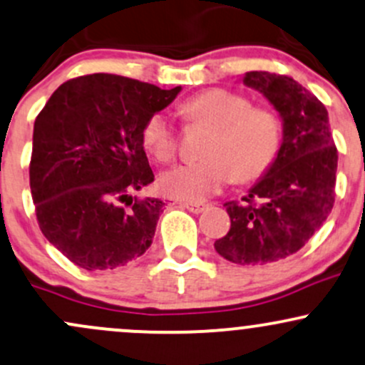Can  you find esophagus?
Masks as SVG:
<instances>
[{"label":"esophagus","instance_id":"esophagus-1","mask_svg":"<svg viewBox=\"0 0 365 365\" xmlns=\"http://www.w3.org/2000/svg\"><path fill=\"white\" fill-rule=\"evenodd\" d=\"M180 206L185 207V210H189L190 213H194V215L202 213V211L207 207L206 204H202V202H180Z\"/></svg>","mask_w":365,"mask_h":365}]
</instances>
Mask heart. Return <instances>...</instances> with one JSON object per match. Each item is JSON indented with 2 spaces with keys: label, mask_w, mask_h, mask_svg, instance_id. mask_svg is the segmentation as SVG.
I'll return each instance as SVG.
<instances>
[{
  "label": "heart",
  "mask_w": 365,
  "mask_h": 365,
  "mask_svg": "<svg viewBox=\"0 0 365 365\" xmlns=\"http://www.w3.org/2000/svg\"><path fill=\"white\" fill-rule=\"evenodd\" d=\"M185 121L211 128L201 161L185 163L163 173L159 185L170 197L201 202L232 180L253 182L267 173L282 145V124L275 112L251 107L250 98L223 88L204 90L180 106ZM143 147L158 161L175 158L178 137L166 112H154L142 128Z\"/></svg>",
  "instance_id": "1"
}]
</instances>
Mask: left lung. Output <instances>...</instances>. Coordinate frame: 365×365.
Wrapping results in <instances>:
<instances>
[{"label":"left lung","instance_id":"obj_1","mask_svg":"<svg viewBox=\"0 0 365 365\" xmlns=\"http://www.w3.org/2000/svg\"><path fill=\"white\" fill-rule=\"evenodd\" d=\"M242 83L277 110L282 145L241 202H225L230 230L215 250L237 265H265L302 250L326 222L334 204L338 150L327 109L293 78L251 71Z\"/></svg>","mask_w":365,"mask_h":365}]
</instances>
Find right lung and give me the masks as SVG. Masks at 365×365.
<instances>
[{
  "instance_id": "1",
  "label": "right lung",
  "mask_w": 365,
  "mask_h": 365,
  "mask_svg": "<svg viewBox=\"0 0 365 365\" xmlns=\"http://www.w3.org/2000/svg\"><path fill=\"white\" fill-rule=\"evenodd\" d=\"M180 91L115 74L81 76L60 85L36 118V216L74 265L112 270L150 247L164 202L131 195L154 182L142 128Z\"/></svg>"
}]
</instances>
